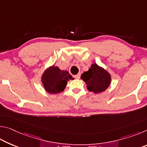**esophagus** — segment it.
<instances>
[{
	"instance_id": "1",
	"label": "esophagus",
	"mask_w": 147,
	"mask_h": 147,
	"mask_svg": "<svg viewBox=\"0 0 147 147\" xmlns=\"http://www.w3.org/2000/svg\"><path fill=\"white\" fill-rule=\"evenodd\" d=\"M74 77L76 79H80V73H78V74H76V75H74Z\"/></svg>"
}]
</instances>
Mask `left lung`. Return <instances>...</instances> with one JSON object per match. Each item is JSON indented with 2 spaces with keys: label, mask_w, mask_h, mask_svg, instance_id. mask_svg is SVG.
<instances>
[{
  "label": "left lung",
  "mask_w": 147,
  "mask_h": 147,
  "mask_svg": "<svg viewBox=\"0 0 147 147\" xmlns=\"http://www.w3.org/2000/svg\"><path fill=\"white\" fill-rule=\"evenodd\" d=\"M81 78L87 84L88 90L94 93L106 90L111 84L110 74L96 63L92 64L91 68L82 74Z\"/></svg>",
  "instance_id": "obj_1"
}]
</instances>
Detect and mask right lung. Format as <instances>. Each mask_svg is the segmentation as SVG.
<instances>
[{"label": "right lung", "instance_id": "1", "mask_svg": "<svg viewBox=\"0 0 147 147\" xmlns=\"http://www.w3.org/2000/svg\"><path fill=\"white\" fill-rule=\"evenodd\" d=\"M73 78L67 71L60 70L54 65L47 69L41 76L44 88L50 94L59 93L64 91L67 81Z\"/></svg>", "mask_w": 147, "mask_h": 147}]
</instances>
